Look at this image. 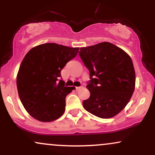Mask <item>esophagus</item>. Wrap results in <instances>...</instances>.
I'll return each mask as SVG.
<instances>
[{"instance_id": "34e87169", "label": "esophagus", "mask_w": 155, "mask_h": 155, "mask_svg": "<svg viewBox=\"0 0 155 155\" xmlns=\"http://www.w3.org/2000/svg\"><path fill=\"white\" fill-rule=\"evenodd\" d=\"M82 87H83L82 86H80V87H76V90H79L80 89H81V88H82Z\"/></svg>"}]
</instances>
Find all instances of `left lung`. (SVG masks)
I'll return each mask as SVG.
<instances>
[{"label": "left lung", "mask_w": 155, "mask_h": 155, "mask_svg": "<svg viewBox=\"0 0 155 155\" xmlns=\"http://www.w3.org/2000/svg\"><path fill=\"white\" fill-rule=\"evenodd\" d=\"M79 54L90 71L87 88L90 96L83 101L84 108L100 118L116 116L135 90L136 74L130 57L109 42L81 47Z\"/></svg>", "instance_id": "1"}]
</instances>
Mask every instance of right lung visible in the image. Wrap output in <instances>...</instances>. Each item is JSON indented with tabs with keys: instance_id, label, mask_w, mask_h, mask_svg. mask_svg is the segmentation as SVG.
Masks as SVG:
<instances>
[{
	"instance_id": "right-lung-1",
	"label": "right lung",
	"mask_w": 155,
	"mask_h": 155,
	"mask_svg": "<svg viewBox=\"0 0 155 155\" xmlns=\"http://www.w3.org/2000/svg\"><path fill=\"white\" fill-rule=\"evenodd\" d=\"M79 49L47 43L25 56L17 76V90L23 106L35 120L51 122L63 114L65 97L75 87L65 86L61 71Z\"/></svg>"
}]
</instances>
